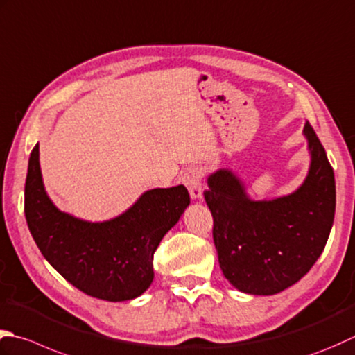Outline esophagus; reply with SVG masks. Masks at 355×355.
<instances>
[{"instance_id":"34e87169","label":"esophagus","mask_w":355,"mask_h":355,"mask_svg":"<svg viewBox=\"0 0 355 355\" xmlns=\"http://www.w3.org/2000/svg\"><path fill=\"white\" fill-rule=\"evenodd\" d=\"M183 182L191 193L192 200H198L203 197V172L197 166L187 169L183 175Z\"/></svg>"}]
</instances>
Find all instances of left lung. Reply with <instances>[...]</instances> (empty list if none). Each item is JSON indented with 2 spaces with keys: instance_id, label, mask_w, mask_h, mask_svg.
Listing matches in <instances>:
<instances>
[{
  "instance_id": "left-lung-1",
  "label": "left lung",
  "mask_w": 355,
  "mask_h": 355,
  "mask_svg": "<svg viewBox=\"0 0 355 355\" xmlns=\"http://www.w3.org/2000/svg\"><path fill=\"white\" fill-rule=\"evenodd\" d=\"M311 157L304 182L288 196L254 200L231 169L207 177L205 200L223 275L235 289L274 295L309 272L328 241L336 214L334 171L306 121Z\"/></svg>"
}]
</instances>
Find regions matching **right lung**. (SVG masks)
<instances>
[{"mask_svg":"<svg viewBox=\"0 0 355 355\" xmlns=\"http://www.w3.org/2000/svg\"><path fill=\"white\" fill-rule=\"evenodd\" d=\"M189 203L183 184L157 187L141 193L115 218L81 220L60 211L49 198L38 144L29 158L24 214L32 237L53 269L76 289L100 300H132L150 286L154 252Z\"/></svg>","mask_w":355,"mask_h":355,"instance_id":"obj_1","label":"right lung"}]
</instances>
